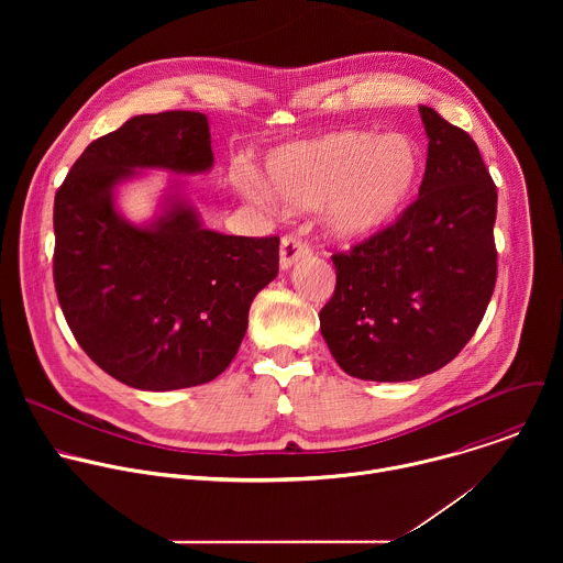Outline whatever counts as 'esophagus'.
<instances>
[{"instance_id":"34e87169","label":"esophagus","mask_w":563,"mask_h":563,"mask_svg":"<svg viewBox=\"0 0 563 563\" xmlns=\"http://www.w3.org/2000/svg\"><path fill=\"white\" fill-rule=\"evenodd\" d=\"M311 245L296 233H289L280 240V267L289 269L294 263L311 256Z\"/></svg>"}]
</instances>
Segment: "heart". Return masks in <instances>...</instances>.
<instances>
[{
	"instance_id": "obj_1",
	"label": "heart",
	"mask_w": 563,
	"mask_h": 563,
	"mask_svg": "<svg viewBox=\"0 0 563 563\" xmlns=\"http://www.w3.org/2000/svg\"><path fill=\"white\" fill-rule=\"evenodd\" d=\"M421 165V151L408 135L336 131L280 146L267 157L265 178L291 209L330 205V229L339 238H365L408 207ZM235 187L254 200H269L252 174L235 176Z\"/></svg>"
}]
</instances>
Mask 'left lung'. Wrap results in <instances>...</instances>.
I'll use <instances>...</instances> for the list:
<instances>
[{
    "instance_id": "left-lung-1",
    "label": "left lung",
    "mask_w": 563,
    "mask_h": 563,
    "mask_svg": "<svg viewBox=\"0 0 563 563\" xmlns=\"http://www.w3.org/2000/svg\"><path fill=\"white\" fill-rule=\"evenodd\" d=\"M428 163L419 198L394 224L332 256L336 287L320 334L343 372L415 380L474 336L497 283V187L474 140L419 107Z\"/></svg>"
}]
</instances>
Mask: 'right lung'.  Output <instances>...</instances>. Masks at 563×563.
<instances>
[{"instance_id": "obj_1", "label": "right lung", "mask_w": 563, "mask_h": 563, "mask_svg": "<svg viewBox=\"0 0 563 563\" xmlns=\"http://www.w3.org/2000/svg\"><path fill=\"white\" fill-rule=\"evenodd\" d=\"M211 165L205 113L135 115L93 140L55 194L53 280L66 323L98 367L135 389H183L222 374L252 300L278 274V235L202 229L185 200L146 227L115 211L113 189L135 169Z\"/></svg>"}]
</instances>
